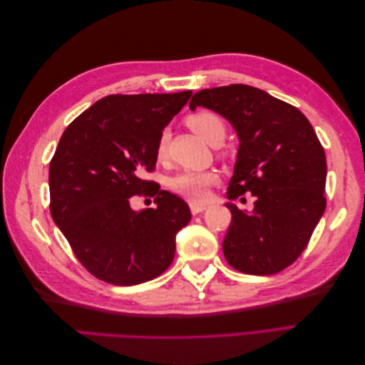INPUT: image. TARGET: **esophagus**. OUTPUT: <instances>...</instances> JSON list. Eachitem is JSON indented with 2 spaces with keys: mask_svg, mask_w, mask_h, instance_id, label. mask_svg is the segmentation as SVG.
I'll list each match as a JSON object with an SVG mask.
<instances>
[{
  "mask_svg": "<svg viewBox=\"0 0 365 365\" xmlns=\"http://www.w3.org/2000/svg\"><path fill=\"white\" fill-rule=\"evenodd\" d=\"M205 208H207V205H205V204H196V202H192V204H190V210H192V213H193V215H200V213H202Z\"/></svg>",
  "mask_w": 365,
  "mask_h": 365,
  "instance_id": "34e87169",
  "label": "esophagus"
}]
</instances>
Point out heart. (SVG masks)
Instances as JSON below:
<instances>
[{
	"mask_svg": "<svg viewBox=\"0 0 365 365\" xmlns=\"http://www.w3.org/2000/svg\"><path fill=\"white\" fill-rule=\"evenodd\" d=\"M185 123L210 145L222 143L225 138L224 120L212 111L195 113L185 118ZM168 140L169 132L163 130L155 146V157L158 161H164L168 157ZM216 180L217 175L213 170H182L172 176L169 185L173 192L189 197L190 201L202 202L207 197V189Z\"/></svg>",
	"mask_w": 365,
	"mask_h": 365,
	"instance_id": "obj_1",
	"label": "heart"
}]
</instances>
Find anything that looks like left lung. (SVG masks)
I'll use <instances>...</instances> for the list:
<instances>
[{
	"label": "left lung",
	"instance_id": "obj_1",
	"mask_svg": "<svg viewBox=\"0 0 365 365\" xmlns=\"http://www.w3.org/2000/svg\"><path fill=\"white\" fill-rule=\"evenodd\" d=\"M189 106L212 109L233 125L239 150L227 197H256L251 213L227 202V262L252 275L288 268L326 210V153L312 125L295 106L240 83L197 91Z\"/></svg>",
	"mask_w": 365,
	"mask_h": 365
}]
</instances>
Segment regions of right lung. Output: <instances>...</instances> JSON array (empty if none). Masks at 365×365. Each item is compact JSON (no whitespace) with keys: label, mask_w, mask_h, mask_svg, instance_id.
Returning a JSON list of instances; mask_svg holds the SVG:
<instances>
[{"label":"right lung","mask_w":365,"mask_h":365,"mask_svg":"<svg viewBox=\"0 0 365 365\" xmlns=\"http://www.w3.org/2000/svg\"><path fill=\"white\" fill-rule=\"evenodd\" d=\"M190 96L111 94L63 130L50 161V212L94 277L132 286L173 262L175 237L190 222V208L141 173L155 169L158 137ZM135 194L155 195L158 208L132 210Z\"/></svg>","instance_id":"1"}]
</instances>
